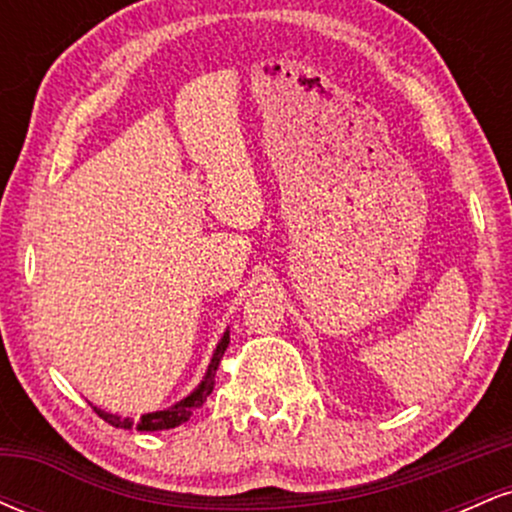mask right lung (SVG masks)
<instances>
[{"instance_id": "add662e5", "label": "right lung", "mask_w": 512, "mask_h": 512, "mask_svg": "<svg viewBox=\"0 0 512 512\" xmlns=\"http://www.w3.org/2000/svg\"><path fill=\"white\" fill-rule=\"evenodd\" d=\"M228 342H231V332L226 330L223 332V337L219 339V344H216L214 354H211V361L207 366V373H204V378L199 380V385L195 387V390H192L187 397H182L180 402L170 404V407H163L158 411H149V414H142L139 419H132V416L110 414V411L98 409V407H93V411H96L103 421H108L110 426L125 428V431H129V428H137V431H168V428L185 424V421L190 419L192 411H195L197 407H202V404L207 402V397L211 395V390H214L216 368H219L221 358H223V354H226Z\"/></svg>"}]
</instances>
